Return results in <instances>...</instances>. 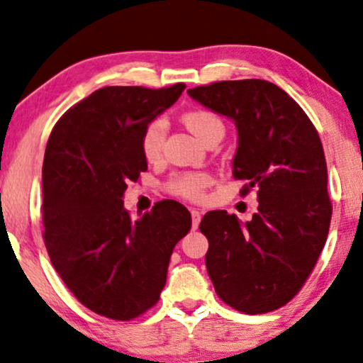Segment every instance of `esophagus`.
<instances>
[{"label": "esophagus", "mask_w": 363, "mask_h": 363, "mask_svg": "<svg viewBox=\"0 0 363 363\" xmlns=\"http://www.w3.org/2000/svg\"><path fill=\"white\" fill-rule=\"evenodd\" d=\"M191 218H192V229H197L201 223V213L196 209H191Z\"/></svg>", "instance_id": "esophagus-1"}]
</instances>
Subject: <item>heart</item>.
Wrapping results in <instances>:
<instances>
[{
  "mask_svg": "<svg viewBox=\"0 0 363 363\" xmlns=\"http://www.w3.org/2000/svg\"><path fill=\"white\" fill-rule=\"evenodd\" d=\"M182 122L201 142H208L216 134L224 135V123L214 112L204 108L189 110L182 116ZM167 135V123L164 118H154L140 134V152L147 162H159L164 152ZM211 182L206 172H177L166 182L169 194L186 201H199Z\"/></svg>",
  "mask_w": 363,
  "mask_h": 363,
  "instance_id": "b5f03b06",
  "label": "heart"
}]
</instances>
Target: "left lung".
I'll return each mask as SVG.
<instances>
[{"instance_id":"1","label":"left lung","mask_w":363,"mask_h":363,"mask_svg":"<svg viewBox=\"0 0 363 363\" xmlns=\"http://www.w3.org/2000/svg\"><path fill=\"white\" fill-rule=\"evenodd\" d=\"M187 94L233 118L238 150L233 176L258 189V213L240 223L209 211L199 224L208 238L206 268L224 303L247 315L286 305L313 272L328 236L332 201L318 132L303 108L272 82H216Z\"/></svg>"}]
</instances>
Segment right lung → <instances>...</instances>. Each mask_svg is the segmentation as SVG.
Wrapping results in <instances>:
<instances>
[{
  "label": "right lung",
  "instance_id": "1",
  "mask_svg": "<svg viewBox=\"0 0 363 363\" xmlns=\"http://www.w3.org/2000/svg\"><path fill=\"white\" fill-rule=\"evenodd\" d=\"M167 89L104 86L55 123L43 159V240L77 300L112 320L137 318L159 301L174 246L191 229L177 201L140 219L123 208L128 181L147 171L140 134L181 97Z\"/></svg>",
  "mask_w": 363,
  "mask_h": 363
}]
</instances>
